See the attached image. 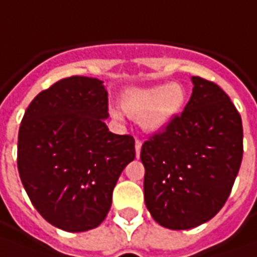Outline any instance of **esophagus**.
Segmentation results:
<instances>
[{"label":"esophagus","instance_id":"1","mask_svg":"<svg viewBox=\"0 0 257 257\" xmlns=\"http://www.w3.org/2000/svg\"><path fill=\"white\" fill-rule=\"evenodd\" d=\"M141 149H142V142H141V141H137V142H135V152H137V158L141 156Z\"/></svg>","mask_w":257,"mask_h":257}]
</instances>
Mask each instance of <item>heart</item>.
I'll return each instance as SVG.
<instances>
[{
  "label": "heart",
  "instance_id": "heart-1",
  "mask_svg": "<svg viewBox=\"0 0 257 257\" xmlns=\"http://www.w3.org/2000/svg\"><path fill=\"white\" fill-rule=\"evenodd\" d=\"M186 101V92L181 84H166L148 88L126 89L120 106L131 119L139 120L144 131L158 134L166 129L182 112ZM113 119H120L122 113L115 108L109 109Z\"/></svg>",
  "mask_w": 257,
  "mask_h": 257
}]
</instances>
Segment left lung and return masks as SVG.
<instances>
[{"label": "left lung", "instance_id": "left-lung-1", "mask_svg": "<svg viewBox=\"0 0 257 257\" xmlns=\"http://www.w3.org/2000/svg\"><path fill=\"white\" fill-rule=\"evenodd\" d=\"M185 109L141 149L144 196L161 226L186 230L206 223L225 205L243 155L237 109L216 84L192 76Z\"/></svg>", "mask_w": 257, "mask_h": 257}]
</instances>
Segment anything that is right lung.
Instances as JSON below:
<instances>
[{
	"instance_id": "obj_1",
	"label": "right lung",
	"mask_w": 257,
	"mask_h": 257,
	"mask_svg": "<svg viewBox=\"0 0 257 257\" xmlns=\"http://www.w3.org/2000/svg\"><path fill=\"white\" fill-rule=\"evenodd\" d=\"M108 91L89 76L61 79L38 93L18 134V172L34 208L65 232L99 226L112 190L135 159V141L108 129Z\"/></svg>"
}]
</instances>
